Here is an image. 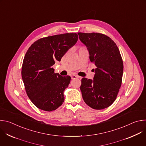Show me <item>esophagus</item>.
<instances>
[{"mask_svg":"<svg viewBox=\"0 0 146 146\" xmlns=\"http://www.w3.org/2000/svg\"><path fill=\"white\" fill-rule=\"evenodd\" d=\"M71 78H72V79H75V78H80V77L78 76H77V75H72Z\"/></svg>","mask_w":146,"mask_h":146,"instance_id":"1","label":"esophagus"}]
</instances>
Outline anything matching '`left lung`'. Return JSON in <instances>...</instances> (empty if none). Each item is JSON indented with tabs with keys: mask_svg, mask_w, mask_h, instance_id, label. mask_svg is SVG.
Returning <instances> with one entry per match:
<instances>
[{
	"mask_svg": "<svg viewBox=\"0 0 146 146\" xmlns=\"http://www.w3.org/2000/svg\"><path fill=\"white\" fill-rule=\"evenodd\" d=\"M96 68L93 80L82 78L80 90L83 100L96 110L109 107L121 87L123 65L116 44L109 37L98 33H78Z\"/></svg>",
	"mask_w": 146,
	"mask_h": 146,
	"instance_id": "obj_1",
	"label": "left lung"
}]
</instances>
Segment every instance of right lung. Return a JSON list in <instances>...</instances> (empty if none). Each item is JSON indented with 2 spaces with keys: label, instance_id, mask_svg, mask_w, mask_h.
I'll list each match as a JSON object with an SVG mask.
<instances>
[{
  "label": "right lung",
  "instance_id": "right-lung-1",
  "mask_svg": "<svg viewBox=\"0 0 146 146\" xmlns=\"http://www.w3.org/2000/svg\"><path fill=\"white\" fill-rule=\"evenodd\" d=\"M77 40V33L56 35L36 41L28 50L21 75L29 98L39 109L51 111L64 102V92L71 77L55 73L52 66Z\"/></svg>",
  "mask_w": 146,
  "mask_h": 146
}]
</instances>
